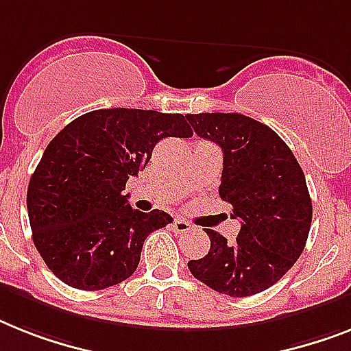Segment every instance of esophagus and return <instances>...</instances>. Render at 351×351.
Segmentation results:
<instances>
[{
    "mask_svg": "<svg viewBox=\"0 0 351 351\" xmlns=\"http://www.w3.org/2000/svg\"><path fill=\"white\" fill-rule=\"evenodd\" d=\"M172 228L176 233H188V231H192V224H190L188 221H184V219H181V217L173 219Z\"/></svg>",
    "mask_w": 351,
    "mask_h": 351,
    "instance_id": "1",
    "label": "esophagus"
}]
</instances>
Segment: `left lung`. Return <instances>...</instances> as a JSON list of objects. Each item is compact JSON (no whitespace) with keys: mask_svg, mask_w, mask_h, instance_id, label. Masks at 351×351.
<instances>
[{"mask_svg":"<svg viewBox=\"0 0 351 351\" xmlns=\"http://www.w3.org/2000/svg\"><path fill=\"white\" fill-rule=\"evenodd\" d=\"M195 134L224 152L221 199L233 206L240 233L228 244L206 230L210 251L190 260V273L231 298L258 294L280 280L305 249L312 201L305 173L285 141L262 121L239 112L186 114Z\"/></svg>","mask_w":351,"mask_h":351,"instance_id":"left-lung-1","label":"left lung"}]
</instances>
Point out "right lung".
<instances>
[{
	"instance_id": "1",
	"label": "right lung",
	"mask_w": 351,
	"mask_h": 351,
	"mask_svg": "<svg viewBox=\"0 0 351 351\" xmlns=\"http://www.w3.org/2000/svg\"><path fill=\"white\" fill-rule=\"evenodd\" d=\"M182 114L97 109L48 143L32 173L26 208L37 251L51 273L80 291L118 285L138 267L145 239L172 222L143 213L123 195L163 138H190Z\"/></svg>"
}]
</instances>
